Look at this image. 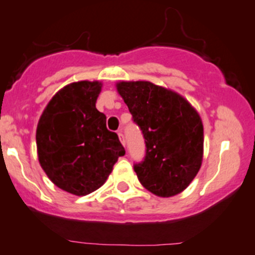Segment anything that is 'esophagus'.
<instances>
[{"mask_svg":"<svg viewBox=\"0 0 255 255\" xmlns=\"http://www.w3.org/2000/svg\"><path fill=\"white\" fill-rule=\"evenodd\" d=\"M117 134H119V138H120L121 143H122V145L125 146L126 145V140H125V135H123L122 130H119V133H117Z\"/></svg>","mask_w":255,"mask_h":255,"instance_id":"obj_1","label":"esophagus"}]
</instances>
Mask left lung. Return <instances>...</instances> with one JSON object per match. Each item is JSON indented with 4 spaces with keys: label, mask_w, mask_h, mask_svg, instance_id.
I'll use <instances>...</instances> for the list:
<instances>
[{
    "label": "left lung",
    "mask_w": 255,
    "mask_h": 255,
    "mask_svg": "<svg viewBox=\"0 0 255 255\" xmlns=\"http://www.w3.org/2000/svg\"><path fill=\"white\" fill-rule=\"evenodd\" d=\"M117 92L145 139V156L134 163L139 182L157 197L183 192L203 161L204 129L183 96L150 82H120Z\"/></svg>",
    "instance_id": "left-lung-1"
}]
</instances>
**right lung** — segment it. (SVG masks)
<instances>
[{"label": "right lung", "mask_w": 255, "mask_h": 255, "mask_svg": "<svg viewBox=\"0 0 255 255\" xmlns=\"http://www.w3.org/2000/svg\"><path fill=\"white\" fill-rule=\"evenodd\" d=\"M103 84L71 83L45 107L36 128L37 157L58 188L87 195L100 188L120 156L119 135L106 128V116L95 104Z\"/></svg>", "instance_id": "right-lung-1"}]
</instances>
